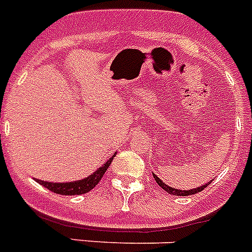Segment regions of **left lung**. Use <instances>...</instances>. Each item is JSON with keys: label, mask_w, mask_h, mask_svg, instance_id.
<instances>
[{"label": "left lung", "mask_w": 252, "mask_h": 252, "mask_svg": "<svg viewBox=\"0 0 252 252\" xmlns=\"http://www.w3.org/2000/svg\"><path fill=\"white\" fill-rule=\"evenodd\" d=\"M154 175V178H155L156 183H158L160 187L162 188V189H165L168 193L170 194H174V196H189V194H194V193H198V192H201L204 188L208 187L209 185H210V182L209 183H206V185H204L202 187H197V188H193V189H189V191H182V189H177V188H172V187H169V186H166L164 182H161V179H158V177H156L155 174H152Z\"/></svg>", "instance_id": "1"}]
</instances>
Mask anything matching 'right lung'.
<instances>
[{"label": "right lung", "mask_w": 252, "mask_h": 252, "mask_svg": "<svg viewBox=\"0 0 252 252\" xmlns=\"http://www.w3.org/2000/svg\"><path fill=\"white\" fill-rule=\"evenodd\" d=\"M113 158L114 156L111 158H109V161L105 162L100 169H97L94 174L90 175V177H87V178L82 179V181L70 182V183H51V182L39 181V179H37L35 182H38L39 185H42L43 187L50 189V191L59 194L73 196V194L87 193V192H90L91 189H94V188L100 183L103 174H105V172H106L107 168H109L110 164H111V161H113Z\"/></svg>", "instance_id": "obj_1"}]
</instances>
